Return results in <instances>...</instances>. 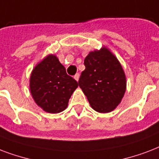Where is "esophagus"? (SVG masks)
<instances>
[{"label": "esophagus", "instance_id": "34e87169", "mask_svg": "<svg viewBox=\"0 0 159 159\" xmlns=\"http://www.w3.org/2000/svg\"><path fill=\"white\" fill-rule=\"evenodd\" d=\"M74 79H75L76 81H78L79 79H80V75H79V74H76L74 76Z\"/></svg>", "mask_w": 159, "mask_h": 159}]
</instances>
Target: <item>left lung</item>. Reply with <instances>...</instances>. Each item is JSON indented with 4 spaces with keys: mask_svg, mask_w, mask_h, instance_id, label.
Masks as SVG:
<instances>
[{
    "mask_svg": "<svg viewBox=\"0 0 159 159\" xmlns=\"http://www.w3.org/2000/svg\"><path fill=\"white\" fill-rule=\"evenodd\" d=\"M79 85L92 109L109 113L120 104L126 91V76L117 57L105 46L90 51L84 59Z\"/></svg>",
    "mask_w": 159,
    "mask_h": 159,
    "instance_id": "left-lung-1",
    "label": "left lung"
}]
</instances>
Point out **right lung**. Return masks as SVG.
Returning <instances> with one entry per match:
<instances>
[{"label":"right lung","instance_id":"right-lung-1","mask_svg":"<svg viewBox=\"0 0 159 159\" xmlns=\"http://www.w3.org/2000/svg\"><path fill=\"white\" fill-rule=\"evenodd\" d=\"M78 82L66 74L55 55H48L36 64L30 77V90L35 104L44 111L58 114L68 106Z\"/></svg>","mask_w":159,"mask_h":159}]
</instances>
